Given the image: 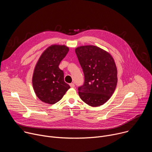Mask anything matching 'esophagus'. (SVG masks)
I'll return each mask as SVG.
<instances>
[{
  "label": "esophagus",
  "mask_w": 152,
  "mask_h": 152,
  "mask_svg": "<svg viewBox=\"0 0 152 152\" xmlns=\"http://www.w3.org/2000/svg\"><path fill=\"white\" fill-rule=\"evenodd\" d=\"M70 86L71 88H74L75 87V84L73 83H70Z\"/></svg>",
  "instance_id": "obj_1"
}]
</instances>
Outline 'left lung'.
I'll return each mask as SVG.
<instances>
[{
	"instance_id": "8db88e82",
	"label": "left lung",
	"mask_w": 152,
	"mask_h": 152,
	"mask_svg": "<svg viewBox=\"0 0 152 152\" xmlns=\"http://www.w3.org/2000/svg\"><path fill=\"white\" fill-rule=\"evenodd\" d=\"M75 52L85 76L79 95L85 103L97 107L113 94L117 83V69L112 55L93 45L77 47Z\"/></svg>"
}]
</instances>
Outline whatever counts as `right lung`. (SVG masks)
Segmentation results:
<instances>
[{
  "instance_id": "right-lung-1",
  "label": "right lung",
  "mask_w": 152,
  "mask_h": 152,
  "mask_svg": "<svg viewBox=\"0 0 152 152\" xmlns=\"http://www.w3.org/2000/svg\"><path fill=\"white\" fill-rule=\"evenodd\" d=\"M69 48L53 45L42 53L34 68L32 85L37 97L42 102L53 104L59 102L70 88L64 82V72L59 68Z\"/></svg>"
}]
</instances>
